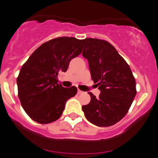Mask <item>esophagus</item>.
Wrapping results in <instances>:
<instances>
[{"instance_id":"1","label":"esophagus","mask_w":158,"mask_h":158,"mask_svg":"<svg viewBox=\"0 0 158 158\" xmlns=\"http://www.w3.org/2000/svg\"><path fill=\"white\" fill-rule=\"evenodd\" d=\"M77 93L79 94V95H80V94H82V93H84V92H83V91H81V90H80V89H78Z\"/></svg>"}]
</instances>
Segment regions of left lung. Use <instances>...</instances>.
<instances>
[{
    "mask_svg": "<svg viewBox=\"0 0 158 158\" xmlns=\"http://www.w3.org/2000/svg\"><path fill=\"white\" fill-rule=\"evenodd\" d=\"M82 56L87 59L91 78L101 90L99 98L82 106L86 119L98 127L111 126L125 117L136 95L131 68L111 44L85 39Z\"/></svg>",
    "mask_w": 158,
    "mask_h": 158,
    "instance_id": "1",
    "label": "left lung"
}]
</instances>
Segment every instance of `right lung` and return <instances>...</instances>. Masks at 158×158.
I'll return each mask as SVG.
<instances>
[{
  "mask_svg": "<svg viewBox=\"0 0 158 158\" xmlns=\"http://www.w3.org/2000/svg\"><path fill=\"white\" fill-rule=\"evenodd\" d=\"M83 40L60 37L44 43L22 66L17 79L18 96L27 115L37 123L58 119L66 101L77 93L74 86L65 88L57 75L68 70L70 61L80 55Z\"/></svg>",
  "mask_w": 158,
  "mask_h": 158,
  "instance_id": "obj_1",
  "label": "right lung"
}]
</instances>
